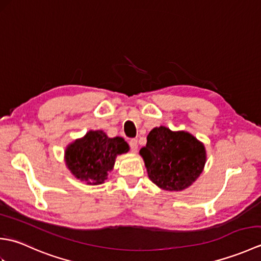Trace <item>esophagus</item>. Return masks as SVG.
Here are the masks:
<instances>
[{"label":"esophagus","mask_w":261,"mask_h":261,"mask_svg":"<svg viewBox=\"0 0 261 261\" xmlns=\"http://www.w3.org/2000/svg\"><path fill=\"white\" fill-rule=\"evenodd\" d=\"M129 146H130V149H131L132 152H137V150H138V141H137V139H131L129 141Z\"/></svg>","instance_id":"esophagus-1"}]
</instances>
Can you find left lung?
Returning a JSON list of instances; mask_svg holds the SVG:
<instances>
[{
    "instance_id": "1",
    "label": "left lung",
    "mask_w": 261,
    "mask_h": 261,
    "mask_svg": "<svg viewBox=\"0 0 261 261\" xmlns=\"http://www.w3.org/2000/svg\"><path fill=\"white\" fill-rule=\"evenodd\" d=\"M140 154L149 178L166 191H181L201 175L206 162L203 143L185 131L154 127L147 137Z\"/></svg>"
}]
</instances>
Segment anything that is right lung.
<instances>
[{
  "instance_id": "1",
  "label": "right lung",
  "mask_w": 261,
  "mask_h": 261,
  "mask_svg": "<svg viewBox=\"0 0 261 261\" xmlns=\"http://www.w3.org/2000/svg\"><path fill=\"white\" fill-rule=\"evenodd\" d=\"M129 150L120 137L109 138L103 131H90L66 150V164L77 178L90 185H97L108 178L113 169L115 157Z\"/></svg>"
}]
</instances>
